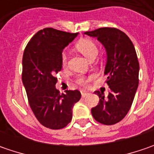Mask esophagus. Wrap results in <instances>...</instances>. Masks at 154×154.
<instances>
[{"mask_svg": "<svg viewBox=\"0 0 154 154\" xmlns=\"http://www.w3.org/2000/svg\"><path fill=\"white\" fill-rule=\"evenodd\" d=\"M87 95H88V93H87V92H81V96H82V98H85V97H86Z\"/></svg>", "mask_w": 154, "mask_h": 154, "instance_id": "1", "label": "esophagus"}]
</instances>
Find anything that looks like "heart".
<instances>
[{
	"label": "heart",
	"mask_w": 154,
	"mask_h": 154,
	"mask_svg": "<svg viewBox=\"0 0 154 154\" xmlns=\"http://www.w3.org/2000/svg\"><path fill=\"white\" fill-rule=\"evenodd\" d=\"M77 50L81 52L85 56L89 58L90 60H93L98 53V47L97 44L91 39H84L80 41L76 45ZM61 62L62 65L65 67L68 63V55L67 52L63 51L61 56ZM94 79V75H89V76H79L76 80L77 84L81 86H86L89 82H91Z\"/></svg>",
	"instance_id": "1"
}]
</instances>
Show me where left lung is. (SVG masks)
<instances>
[{"label": "left lung", "instance_id": "1", "mask_svg": "<svg viewBox=\"0 0 154 154\" xmlns=\"http://www.w3.org/2000/svg\"><path fill=\"white\" fill-rule=\"evenodd\" d=\"M97 38L104 46L107 62L104 74L110 92L107 98L96 91L99 102L92 108L94 119L104 125L122 121L130 109L139 85V62L132 41L116 28L103 27L84 33Z\"/></svg>", "mask_w": 154, "mask_h": 154}]
</instances>
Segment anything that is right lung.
<instances>
[{
    "label": "right lung",
    "instance_id": "1",
    "mask_svg": "<svg viewBox=\"0 0 154 154\" xmlns=\"http://www.w3.org/2000/svg\"><path fill=\"white\" fill-rule=\"evenodd\" d=\"M78 33L45 28L36 33L24 51L22 81L28 102L38 122L45 127L60 129L72 120L73 107L80 99L78 90H56L55 74L62 69L63 49Z\"/></svg>",
    "mask_w": 154,
    "mask_h": 154
}]
</instances>
